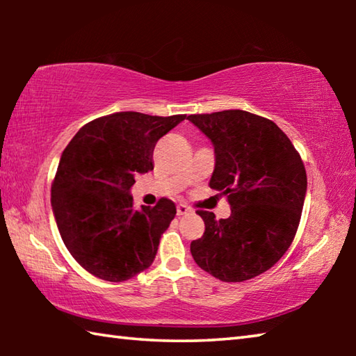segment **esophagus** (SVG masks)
<instances>
[{
    "label": "esophagus",
    "mask_w": 356,
    "mask_h": 356,
    "mask_svg": "<svg viewBox=\"0 0 356 356\" xmlns=\"http://www.w3.org/2000/svg\"><path fill=\"white\" fill-rule=\"evenodd\" d=\"M188 212H191L190 207L184 206V204H179V206H177V215H186Z\"/></svg>",
    "instance_id": "34e87169"
}]
</instances>
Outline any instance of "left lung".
I'll return each mask as SVG.
<instances>
[{
	"instance_id": "obj_1",
	"label": "left lung",
	"mask_w": 356,
	"mask_h": 356,
	"mask_svg": "<svg viewBox=\"0 0 356 356\" xmlns=\"http://www.w3.org/2000/svg\"><path fill=\"white\" fill-rule=\"evenodd\" d=\"M188 120L213 143L209 185L231 206L225 220L197 210L206 231L191 242V256L220 281L254 278L284 256L297 234L308 186L303 160L284 131L257 114L225 110Z\"/></svg>"
}]
</instances>
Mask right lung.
Instances as JSON below:
<instances>
[{"instance_id":"right-lung-1","label":"right lung","mask_w":356,"mask_h":356,"mask_svg":"<svg viewBox=\"0 0 356 356\" xmlns=\"http://www.w3.org/2000/svg\"><path fill=\"white\" fill-rule=\"evenodd\" d=\"M186 118L120 111L94 119L64 149L51 184V207L65 248L100 280L122 282L152 265L176 216L161 197L136 210L135 176L154 170L156 141Z\"/></svg>"}]
</instances>
